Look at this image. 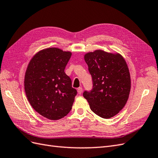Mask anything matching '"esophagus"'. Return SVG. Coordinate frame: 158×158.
<instances>
[{"label":"esophagus","mask_w":158,"mask_h":158,"mask_svg":"<svg viewBox=\"0 0 158 158\" xmlns=\"http://www.w3.org/2000/svg\"><path fill=\"white\" fill-rule=\"evenodd\" d=\"M82 91H83V89H82V87H79V88H77V93L78 94L80 95V94H81V93H82Z\"/></svg>","instance_id":"esophagus-1"}]
</instances>
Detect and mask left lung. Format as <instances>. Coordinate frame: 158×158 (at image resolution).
<instances>
[{
	"instance_id": "left-lung-1",
	"label": "left lung",
	"mask_w": 158,
	"mask_h": 158,
	"mask_svg": "<svg viewBox=\"0 0 158 158\" xmlns=\"http://www.w3.org/2000/svg\"><path fill=\"white\" fill-rule=\"evenodd\" d=\"M84 59L92 76L93 89L83 97L91 111L104 119L117 115L126 104L131 90L129 68L118 52L98 49L85 54Z\"/></svg>"
}]
</instances>
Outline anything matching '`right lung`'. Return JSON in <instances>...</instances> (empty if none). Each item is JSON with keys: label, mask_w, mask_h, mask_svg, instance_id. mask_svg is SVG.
I'll return each mask as SVG.
<instances>
[{"label": "right lung", "mask_w": 158, "mask_h": 158, "mask_svg": "<svg viewBox=\"0 0 158 158\" xmlns=\"http://www.w3.org/2000/svg\"><path fill=\"white\" fill-rule=\"evenodd\" d=\"M72 52L56 47L36 53L28 64L25 75V90L31 106L40 115L58 120L71 111L77 90L64 68Z\"/></svg>", "instance_id": "1"}]
</instances>
